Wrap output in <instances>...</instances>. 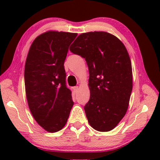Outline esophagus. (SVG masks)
Masks as SVG:
<instances>
[{
  "mask_svg": "<svg viewBox=\"0 0 160 160\" xmlns=\"http://www.w3.org/2000/svg\"><path fill=\"white\" fill-rule=\"evenodd\" d=\"M79 89H80L79 87L75 86V87H74V88H73V90H74V92H77L79 90Z\"/></svg>",
  "mask_w": 160,
  "mask_h": 160,
  "instance_id": "esophagus-1",
  "label": "esophagus"
}]
</instances>
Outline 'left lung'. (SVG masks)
<instances>
[{
	"label": "left lung",
	"mask_w": 160,
	"mask_h": 160,
	"mask_svg": "<svg viewBox=\"0 0 160 160\" xmlns=\"http://www.w3.org/2000/svg\"><path fill=\"white\" fill-rule=\"evenodd\" d=\"M70 51L85 58L89 68V102L84 107L92 128L107 132L128 110L132 88L131 61L124 44L106 32L80 34Z\"/></svg>",
	"instance_id": "8db88e82"
}]
</instances>
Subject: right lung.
I'll return each mask as SVG.
<instances>
[{
  "label": "right lung",
  "instance_id": "obj_1",
  "mask_svg": "<svg viewBox=\"0 0 160 160\" xmlns=\"http://www.w3.org/2000/svg\"><path fill=\"white\" fill-rule=\"evenodd\" d=\"M77 33L47 31L32 42L25 67V85L29 110L45 131L56 132L67 123L74 102L66 85V60Z\"/></svg>",
  "mask_w": 160,
  "mask_h": 160
}]
</instances>
